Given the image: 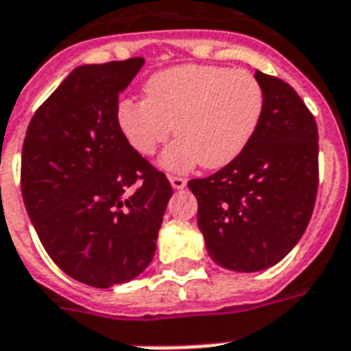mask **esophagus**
Returning a JSON list of instances; mask_svg holds the SVG:
<instances>
[{
  "mask_svg": "<svg viewBox=\"0 0 351 351\" xmlns=\"http://www.w3.org/2000/svg\"><path fill=\"white\" fill-rule=\"evenodd\" d=\"M169 180H171V186L175 189H182L186 184H188V180L184 178V176H175V175H171L169 176Z\"/></svg>",
  "mask_w": 351,
  "mask_h": 351,
  "instance_id": "1",
  "label": "esophagus"
}]
</instances>
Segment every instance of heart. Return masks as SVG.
<instances>
[{
    "label": "heart",
    "mask_w": 351,
    "mask_h": 351,
    "mask_svg": "<svg viewBox=\"0 0 351 351\" xmlns=\"http://www.w3.org/2000/svg\"><path fill=\"white\" fill-rule=\"evenodd\" d=\"M147 98H124L117 108L119 128L143 156H152L176 124V139L162 163L188 171L197 163L225 167L255 136L264 111V89L253 72L208 64H184L150 77Z\"/></svg>",
    "instance_id": "b5f03b06"
}]
</instances>
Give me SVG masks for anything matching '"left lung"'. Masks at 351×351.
<instances>
[{
  "instance_id": "obj_1",
  "label": "left lung",
  "mask_w": 351,
  "mask_h": 351,
  "mask_svg": "<svg viewBox=\"0 0 351 351\" xmlns=\"http://www.w3.org/2000/svg\"><path fill=\"white\" fill-rule=\"evenodd\" d=\"M264 111L241 154L188 186L212 261L232 271H261L292 251L318 191V126L287 82L256 70Z\"/></svg>"
}]
</instances>
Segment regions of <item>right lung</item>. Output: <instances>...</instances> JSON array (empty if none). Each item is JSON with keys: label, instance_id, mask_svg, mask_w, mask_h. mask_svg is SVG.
<instances>
[{"label": "right lung", "instance_id": "right-lung-1", "mask_svg": "<svg viewBox=\"0 0 351 351\" xmlns=\"http://www.w3.org/2000/svg\"><path fill=\"white\" fill-rule=\"evenodd\" d=\"M143 57L83 64L31 119L22 197L46 253L64 274L110 288L145 271L173 195L167 176L119 128V95Z\"/></svg>", "mask_w": 351, "mask_h": 351}]
</instances>
